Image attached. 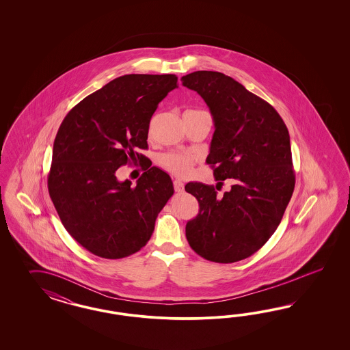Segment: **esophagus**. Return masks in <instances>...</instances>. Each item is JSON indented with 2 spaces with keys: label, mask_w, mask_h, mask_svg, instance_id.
Returning a JSON list of instances; mask_svg holds the SVG:
<instances>
[{
  "label": "esophagus",
  "mask_w": 350,
  "mask_h": 350,
  "mask_svg": "<svg viewBox=\"0 0 350 350\" xmlns=\"http://www.w3.org/2000/svg\"><path fill=\"white\" fill-rule=\"evenodd\" d=\"M173 186H174V191H176V192H183V191H185V185H183L180 180H174V182H173Z\"/></svg>",
  "instance_id": "esophagus-1"
}]
</instances>
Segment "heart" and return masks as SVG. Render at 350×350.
Segmentation results:
<instances>
[{"mask_svg": "<svg viewBox=\"0 0 350 350\" xmlns=\"http://www.w3.org/2000/svg\"><path fill=\"white\" fill-rule=\"evenodd\" d=\"M195 163V157L185 152L170 151L160 155L159 164L176 176H187L190 173L191 167Z\"/></svg>", "mask_w": 350, "mask_h": 350, "instance_id": "1", "label": "heart"}]
</instances>
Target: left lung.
Segmentation results:
<instances>
[{"mask_svg":"<svg viewBox=\"0 0 350 350\" xmlns=\"http://www.w3.org/2000/svg\"><path fill=\"white\" fill-rule=\"evenodd\" d=\"M211 110L214 135L206 163L218 185L190 182L185 190L199 202V214L186 224L195 253L217 263L254 254L273 234L295 187L290 136L282 118L260 97L219 72L199 70L180 78Z\"/></svg>","mask_w":350,"mask_h":350,"instance_id":"8db88e82","label":"left lung"}]
</instances>
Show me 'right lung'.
<instances>
[{
  "label": "right lung",
  "instance_id": "right-lung-1",
  "mask_svg": "<svg viewBox=\"0 0 350 350\" xmlns=\"http://www.w3.org/2000/svg\"><path fill=\"white\" fill-rule=\"evenodd\" d=\"M177 87L174 75H122L64 118L47 186L65 230L92 254L120 259L141 250L174 193L170 174L151 164L136 187L116 172L146 159L137 150L148 148L150 119Z\"/></svg>",
  "mask_w": 350,
  "mask_h": 350
}]
</instances>
